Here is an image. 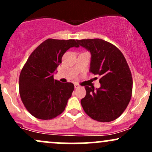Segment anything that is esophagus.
<instances>
[{"mask_svg":"<svg viewBox=\"0 0 152 152\" xmlns=\"http://www.w3.org/2000/svg\"><path fill=\"white\" fill-rule=\"evenodd\" d=\"M78 87H79V85H78V84H74V88H78Z\"/></svg>","mask_w":152,"mask_h":152,"instance_id":"1","label":"esophagus"}]
</instances>
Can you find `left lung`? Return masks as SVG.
Masks as SVG:
<instances>
[{
    "label": "left lung",
    "instance_id": "left-lung-1",
    "mask_svg": "<svg viewBox=\"0 0 152 152\" xmlns=\"http://www.w3.org/2000/svg\"><path fill=\"white\" fill-rule=\"evenodd\" d=\"M91 53L90 72L99 75L101 87L85 86L86 96L81 104L86 114L100 122L116 119L125 111L132 98V73L117 47L99 38L77 40Z\"/></svg>",
    "mask_w": 152,
    "mask_h": 152
}]
</instances>
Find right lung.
Instances as JSON below:
<instances>
[{"instance_id": "obj_1", "label": "right lung", "mask_w": 152, "mask_h": 152, "mask_svg": "<svg viewBox=\"0 0 152 152\" xmlns=\"http://www.w3.org/2000/svg\"><path fill=\"white\" fill-rule=\"evenodd\" d=\"M71 47H79L77 40L48 38L31 54L19 77V92L26 109L34 117L48 120L65 109L74 85L54 80L53 73Z\"/></svg>"}]
</instances>
